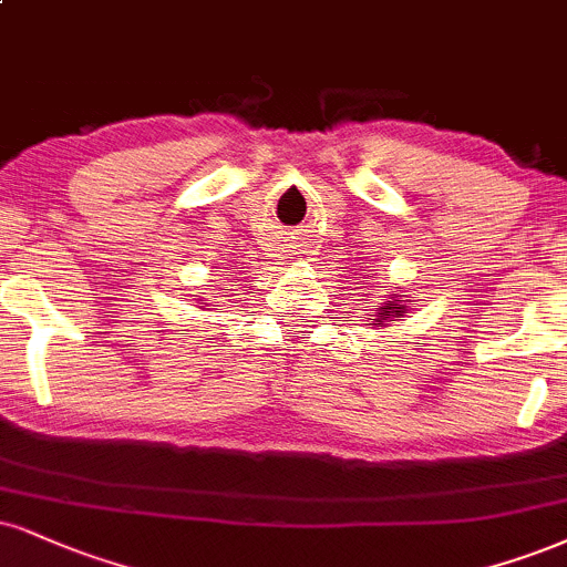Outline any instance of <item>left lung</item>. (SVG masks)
Wrapping results in <instances>:
<instances>
[{
	"label": "left lung",
	"instance_id": "8db88e82",
	"mask_svg": "<svg viewBox=\"0 0 567 567\" xmlns=\"http://www.w3.org/2000/svg\"><path fill=\"white\" fill-rule=\"evenodd\" d=\"M406 311H409L406 306L401 303V301H399V296H395V292H393L391 301H388V298H385V301L380 303L378 309H374L367 319H372V324L378 327V330H383V327H388V322H395V319L404 317Z\"/></svg>",
	"mask_w": 567,
	"mask_h": 567
}]
</instances>
